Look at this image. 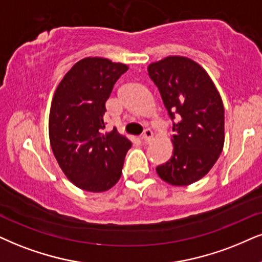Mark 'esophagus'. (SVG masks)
<instances>
[{"label": "esophagus", "instance_id": "obj_1", "mask_svg": "<svg viewBox=\"0 0 262 262\" xmlns=\"http://www.w3.org/2000/svg\"><path fill=\"white\" fill-rule=\"evenodd\" d=\"M152 138H154V135H152L151 129H145L144 134H142V137H141L142 140H144L145 142H150L152 140Z\"/></svg>", "mask_w": 262, "mask_h": 262}]
</instances>
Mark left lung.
I'll list each match as a JSON object with an SVG mask.
<instances>
[{
	"label": "left lung",
	"instance_id": "left-lung-1",
	"mask_svg": "<svg viewBox=\"0 0 262 262\" xmlns=\"http://www.w3.org/2000/svg\"><path fill=\"white\" fill-rule=\"evenodd\" d=\"M173 121V156L156 171L165 183L187 186L208 174L223 152L225 110L209 75L185 57H168L147 68Z\"/></svg>",
	"mask_w": 262,
	"mask_h": 262
}]
</instances>
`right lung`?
Listing matches in <instances>:
<instances>
[{
	"mask_svg": "<svg viewBox=\"0 0 262 262\" xmlns=\"http://www.w3.org/2000/svg\"><path fill=\"white\" fill-rule=\"evenodd\" d=\"M128 70L105 58H84L64 76L49 112V140L61 170L75 186L107 191L120 180L132 142L117 130L104 133L105 102Z\"/></svg>",
	"mask_w": 262,
	"mask_h": 262,
	"instance_id": "right-lung-1",
	"label": "right lung"
}]
</instances>
